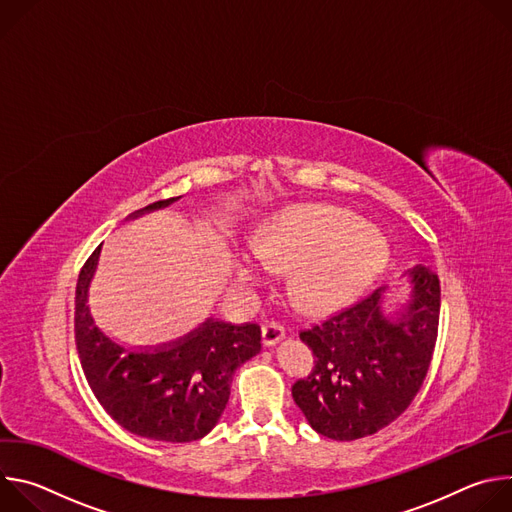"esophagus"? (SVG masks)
<instances>
[{
	"instance_id": "obj_1",
	"label": "esophagus",
	"mask_w": 512,
	"mask_h": 512,
	"mask_svg": "<svg viewBox=\"0 0 512 512\" xmlns=\"http://www.w3.org/2000/svg\"><path fill=\"white\" fill-rule=\"evenodd\" d=\"M285 336L283 326H279L277 322H269L261 328V342L263 346H275L277 342H281Z\"/></svg>"
}]
</instances>
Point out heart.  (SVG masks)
Returning a JSON list of instances; mask_svg holds the SVG:
<instances>
[{
    "instance_id": "1",
    "label": "heart",
    "mask_w": 512,
    "mask_h": 512,
    "mask_svg": "<svg viewBox=\"0 0 512 512\" xmlns=\"http://www.w3.org/2000/svg\"><path fill=\"white\" fill-rule=\"evenodd\" d=\"M389 261L385 235L350 210L298 204L275 214L259 231L253 253L233 255L241 287H255L265 271L287 273V294L308 316H326L358 300Z\"/></svg>"
}]
</instances>
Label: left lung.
Instances as JSON below:
<instances>
[{
	"label": "left lung",
	"mask_w": 512,
	"mask_h": 512,
	"mask_svg": "<svg viewBox=\"0 0 512 512\" xmlns=\"http://www.w3.org/2000/svg\"><path fill=\"white\" fill-rule=\"evenodd\" d=\"M409 294L389 304V287L300 334L316 364L291 387L320 435L352 442L395 421L427 375L440 322V279L429 267L407 269ZM396 310L393 311L392 308Z\"/></svg>",
	"instance_id": "1"
}]
</instances>
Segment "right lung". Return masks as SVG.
Segmentation results:
<instances>
[{
	"mask_svg": "<svg viewBox=\"0 0 512 512\" xmlns=\"http://www.w3.org/2000/svg\"><path fill=\"white\" fill-rule=\"evenodd\" d=\"M160 200L125 221L180 200ZM101 247L85 263L75 300V338L85 377L103 409L127 431L154 442L184 444L221 419L235 371L259 354L257 324L206 318L188 334L156 346H125L103 332L89 306Z\"/></svg>",
	"mask_w": 512,
	"mask_h": 512,
	"instance_id": "right-lung-1",
	"label": "right lung"
}]
</instances>
